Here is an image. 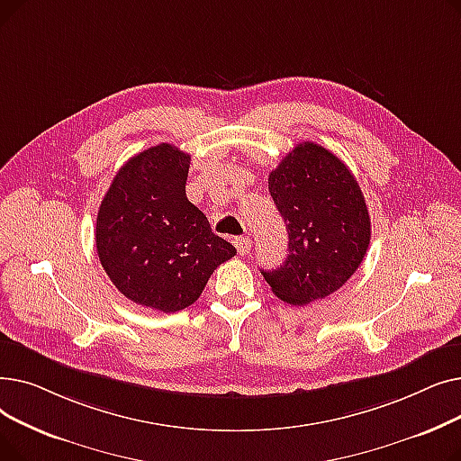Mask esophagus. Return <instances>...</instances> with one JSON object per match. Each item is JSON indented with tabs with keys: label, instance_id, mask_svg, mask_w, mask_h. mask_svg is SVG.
Wrapping results in <instances>:
<instances>
[{
	"label": "esophagus",
	"instance_id": "obj_1",
	"mask_svg": "<svg viewBox=\"0 0 461 461\" xmlns=\"http://www.w3.org/2000/svg\"><path fill=\"white\" fill-rule=\"evenodd\" d=\"M233 243H235V249H237L239 256H247L250 252V249H252V240L247 235L245 237H237Z\"/></svg>",
	"mask_w": 461,
	"mask_h": 461
}]
</instances>
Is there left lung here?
Segmentation results:
<instances>
[{
  "label": "left lung",
  "mask_w": 461,
  "mask_h": 461,
  "mask_svg": "<svg viewBox=\"0 0 461 461\" xmlns=\"http://www.w3.org/2000/svg\"><path fill=\"white\" fill-rule=\"evenodd\" d=\"M287 230V258L261 271L273 294L303 306L340 289L370 245V214L351 169L313 141L297 143L269 174Z\"/></svg>",
  "instance_id": "1"
}]
</instances>
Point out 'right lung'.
Returning a JSON list of instances; mask_svg holds the SVG:
<instances>
[{"instance_id":"right-lung-1","label":"right lung","mask_w":461,"mask_h":461,"mask_svg":"<svg viewBox=\"0 0 461 461\" xmlns=\"http://www.w3.org/2000/svg\"><path fill=\"white\" fill-rule=\"evenodd\" d=\"M188 166L190 155L169 143L134 155L96 214V254L113 285L164 313L196 303L212 271L237 254L188 202Z\"/></svg>"}]
</instances>
